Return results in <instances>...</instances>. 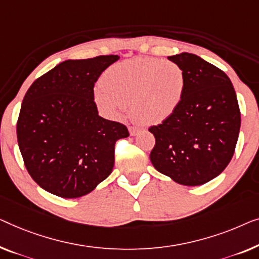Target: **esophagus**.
<instances>
[{
  "label": "esophagus",
  "mask_w": 259,
  "mask_h": 259,
  "mask_svg": "<svg viewBox=\"0 0 259 259\" xmlns=\"http://www.w3.org/2000/svg\"><path fill=\"white\" fill-rule=\"evenodd\" d=\"M128 130H130L131 136H137L138 133H140L141 131H144V128H142V127H139V126H130Z\"/></svg>",
  "instance_id": "obj_1"
}]
</instances>
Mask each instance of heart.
I'll use <instances>...</instances> for the list:
<instances>
[{"label":"heart","instance_id":"obj_1","mask_svg":"<svg viewBox=\"0 0 259 259\" xmlns=\"http://www.w3.org/2000/svg\"><path fill=\"white\" fill-rule=\"evenodd\" d=\"M182 66L155 57H138L112 65L96 88V100L111 117L126 106L144 123H157L169 118L181 104L186 91Z\"/></svg>","mask_w":259,"mask_h":259}]
</instances>
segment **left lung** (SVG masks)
Masks as SVG:
<instances>
[{
    "mask_svg": "<svg viewBox=\"0 0 259 259\" xmlns=\"http://www.w3.org/2000/svg\"><path fill=\"white\" fill-rule=\"evenodd\" d=\"M182 66L186 91L180 106L148 131L155 138L149 157L160 173L180 185L200 186L220 175L235 153L241 111L222 70L188 52L169 56Z\"/></svg>",
    "mask_w": 259,
    "mask_h": 259,
    "instance_id": "left-lung-1",
    "label": "left lung"
}]
</instances>
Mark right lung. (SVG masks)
<instances>
[{"mask_svg":"<svg viewBox=\"0 0 259 259\" xmlns=\"http://www.w3.org/2000/svg\"><path fill=\"white\" fill-rule=\"evenodd\" d=\"M119 56L65 61L33 81L17 120V141L33 181L64 198L91 193L111 174L121 122L98 114L95 83Z\"/></svg>","mask_w":259,"mask_h":259,"instance_id":"obj_1","label":"right lung"}]
</instances>
